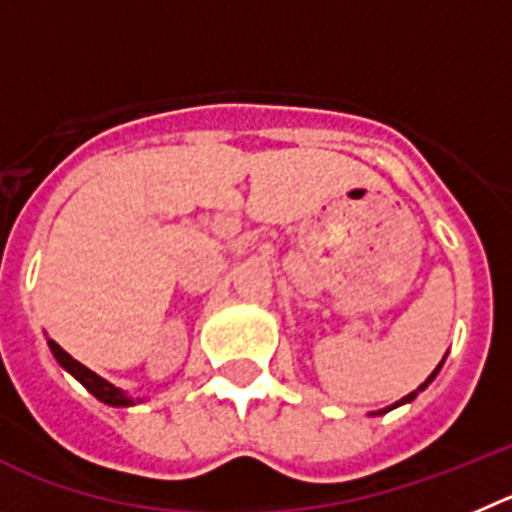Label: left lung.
Instances as JSON below:
<instances>
[{
	"mask_svg": "<svg viewBox=\"0 0 512 512\" xmlns=\"http://www.w3.org/2000/svg\"><path fill=\"white\" fill-rule=\"evenodd\" d=\"M441 365H444V362H441ZM441 365H439V367H436V370H434V372H431V375H428V380H426V382H423V385H421V388H418V390H423V388H426L428 382H431V380H434V377H436V375H439ZM418 390H416V393H418ZM416 393H411V395H405V398H403V400H400V403H408V400H413V398H416ZM400 403H395V405H400Z\"/></svg>",
	"mask_w": 512,
	"mask_h": 512,
	"instance_id": "obj_1",
	"label": "left lung"
}]
</instances>
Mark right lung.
Returning <instances> with one entry per match:
<instances>
[{"mask_svg": "<svg viewBox=\"0 0 512 512\" xmlns=\"http://www.w3.org/2000/svg\"><path fill=\"white\" fill-rule=\"evenodd\" d=\"M50 344V352L55 354V359L61 362V367H66L68 372H71L73 377H76L81 385H84L86 390H89L94 398H99L101 403H107V405H132V398H127V395L122 393L119 388H114L112 382H107L104 377H99L96 372H91L89 367H84L78 359H73L71 354L66 352V349L61 347V344H55V342H48Z\"/></svg>", "mask_w": 512, "mask_h": 512, "instance_id": "right-lung-1", "label": "right lung"}]
</instances>
